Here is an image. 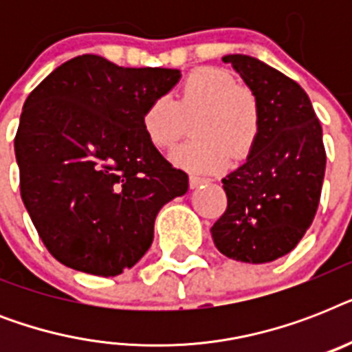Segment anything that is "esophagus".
Masks as SVG:
<instances>
[{"label":"esophagus","instance_id":"obj_1","mask_svg":"<svg viewBox=\"0 0 352 352\" xmlns=\"http://www.w3.org/2000/svg\"><path fill=\"white\" fill-rule=\"evenodd\" d=\"M206 182H208V179H201V177L190 175V188H192V190L203 186V184H206Z\"/></svg>","mask_w":352,"mask_h":352}]
</instances>
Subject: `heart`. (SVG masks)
Returning <instances> with one entry per match:
<instances>
[{"mask_svg":"<svg viewBox=\"0 0 352 352\" xmlns=\"http://www.w3.org/2000/svg\"><path fill=\"white\" fill-rule=\"evenodd\" d=\"M195 140L170 153L171 164L190 173H219L230 162L243 160L254 148L261 115L254 93L237 85L223 69H197L182 82L173 102L166 96L149 102L142 113V131L151 146L168 149L192 122Z\"/></svg>","mask_w":352,"mask_h":352,"instance_id":"b5f03b06","label":"heart"}]
</instances>
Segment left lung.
<instances>
[{
    "instance_id": "left-lung-1",
    "label": "left lung",
    "mask_w": 352,
    "mask_h": 352,
    "mask_svg": "<svg viewBox=\"0 0 352 352\" xmlns=\"http://www.w3.org/2000/svg\"><path fill=\"white\" fill-rule=\"evenodd\" d=\"M254 93L259 135L246 162L223 179L228 206L212 226L221 254L270 263L289 254L316 215L325 175L322 126L294 80L257 58L226 54Z\"/></svg>"
}]
</instances>
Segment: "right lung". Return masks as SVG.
I'll use <instances>...</instances> for the list:
<instances>
[{"label":"right lung","mask_w":352,"mask_h":352,"mask_svg":"<svg viewBox=\"0 0 352 352\" xmlns=\"http://www.w3.org/2000/svg\"><path fill=\"white\" fill-rule=\"evenodd\" d=\"M179 69L118 67L96 54L56 67L23 104L14 151L21 199L43 245L80 272L111 278L148 252L159 210L188 175L149 144L142 113Z\"/></svg>","instance_id":"add662e5"}]
</instances>
